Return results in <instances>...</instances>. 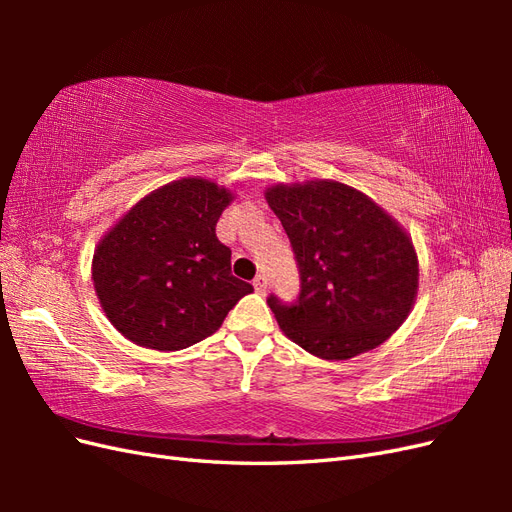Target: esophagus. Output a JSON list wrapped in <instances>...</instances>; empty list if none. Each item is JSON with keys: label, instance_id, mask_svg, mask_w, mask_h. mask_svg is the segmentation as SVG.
Instances as JSON below:
<instances>
[{"label": "esophagus", "instance_id": "esophagus-1", "mask_svg": "<svg viewBox=\"0 0 512 512\" xmlns=\"http://www.w3.org/2000/svg\"><path fill=\"white\" fill-rule=\"evenodd\" d=\"M254 288L258 294H265L267 292V277L265 275H256L254 277Z\"/></svg>", "mask_w": 512, "mask_h": 512}]
</instances>
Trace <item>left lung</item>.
Wrapping results in <instances>:
<instances>
[{
  "instance_id": "8db88e82",
  "label": "left lung",
  "mask_w": 512,
  "mask_h": 512,
  "mask_svg": "<svg viewBox=\"0 0 512 512\" xmlns=\"http://www.w3.org/2000/svg\"><path fill=\"white\" fill-rule=\"evenodd\" d=\"M267 203L297 260L292 303L269 294L282 331L320 359L344 361L386 342L410 314L418 260L374 200L337 181L273 185Z\"/></svg>"
}]
</instances>
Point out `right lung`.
<instances>
[{
    "instance_id": "obj_1",
    "label": "right lung",
    "mask_w": 512,
    "mask_h": 512,
    "mask_svg": "<svg viewBox=\"0 0 512 512\" xmlns=\"http://www.w3.org/2000/svg\"><path fill=\"white\" fill-rule=\"evenodd\" d=\"M230 192L207 179H181L145 196L100 241L94 286L113 327L151 350H181L222 327L254 292L230 271L218 235Z\"/></svg>"
}]
</instances>
